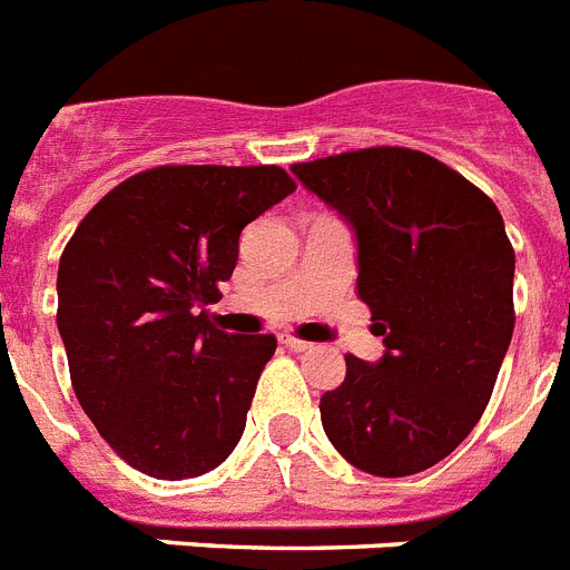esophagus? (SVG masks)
<instances>
[{
    "mask_svg": "<svg viewBox=\"0 0 570 570\" xmlns=\"http://www.w3.org/2000/svg\"><path fill=\"white\" fill-rule=\"evenodd\" d=\"M281 345H284V348H289V351H307V348H313V345H309L307 340H298L295 333H281Z\"/></svg>",
    "mask_w": 570,
    "mask_h": 570,
    "instance_id": "obj_1",
    "label": "esophagus"
}]
</instances>
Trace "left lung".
<instances>
[{
	"mask_svg": "<svg viewBox=\"0 0 570 570\" xmlns=\"http://www.w3.org/2000/svg\"><path fill=\"white\" fill-rule=\"evenodd\" d=\"M357 230V293L386 354H345L318 401L331 445L360 471L406 478L445 460L483 415L515 327V252L501 210L424 151L372 146L293 164Z\"/></svg>",
	"mask_w": 570,
	"mask_h": 570,
	"instance_id": "left-lung-1",
	"label": "left lung"
}]
</instances>
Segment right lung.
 <instances>
[{
    "label": "right lung",
    "instance_id": "obj_1",
    "mask_svg": "<svg viewBox=\"0 0 570 570\" xmlns=\"http://www.w3.org/2000/svg\"><path fill=\"white\" fill-rule=\"evenodd\" d=\"M295 189L281 166L164 164L87 213L58 266V331L78 404L131 469L198 478L245 430L272 333L228 336L205 304L239 234Z\"/></svg>",
    "mask_w": 570,
    "mask_h": 570
}]
</instances>
